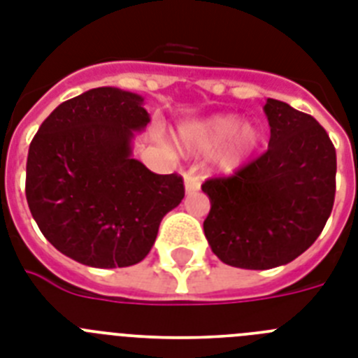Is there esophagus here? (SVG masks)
Returning a JSON list of instances; mask_svg holds the SVG:
<instances>
[{
  "label": "esophagus",
  "mask_w": 358,
  "mask_h": 358,
  "mask_svg": "<svg viewBox=\"0 0 358 358\" xmlns=\"http://www.w3.org/2000/svg\"><path fill=\"white\" fill-rule=\"evenodd\" d=\"M184 185L187 193H193V191H196L200 187V180H198L196 174L189 171V173L184 174Z\"/></svg>",
  "instance_id": "esophagus-1"
}]
</instances>
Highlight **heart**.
I'll return each instance as SVG.
<instances>
[{
  "instance_id": "b5f03b06",
  "label": "heart",
  "mask_w": 358,
  "mask_h": 358,
  "mask_svg": "<svg viewBox=\"0 0 358 358\" xmlns=\"http://www.w3.org/2000/svg\"><path fill=\"white\" fill-rule=\"evenodd\" d=\"M182 138L189 147L202 152L224 145L216 152L215 164L224 173H233L253 155L262 134L251 123L242 125V120L235 114H218L187 127Z\"/></svg>"
}]
</instances>
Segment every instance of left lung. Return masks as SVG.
Wrapping results in <instances>:
<instances>
[{"mask_svg":"<svg viewBox=\"0 0 358 358\" xmlns=\"http://www.w3.org/2000/svg\"><path fill=\"white\" fill-rule=\"evenodd\" d=\"M271 138L231 176L206 180L203 233L222 262L271 269L295 260L322 233L335 202L337 152L313 116L284 101L264 105Z\"/></svg>","mask_w":358,"mask_h":358,"instance_id":"1","label":"left lung"}]
</instances>
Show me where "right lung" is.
Masks as SVG:
<instances>
[{
  "mask_svg": "<svg viewBox=\"0 0 358 358\" xmlns=\"http://www.w3.org/2000/svg\"><path fill=\"white\" fill-rule=\"evenodd\" d=\"M149 122L142 96L98 87L41 123L29 147L25 194L59 253L101 269L149 255L162 218L185 194L182 176L156 174L133 158L134 133Z\"/></svg>",
  "mask_w": 358,
  "mask_h": 358,
  "instance_id": "obj_1",
  "label": "right lung"
}]
</instances>
